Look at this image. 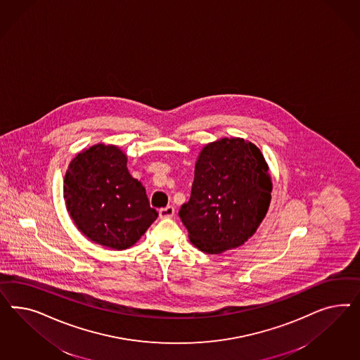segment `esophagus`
Returning a JSON list of instances; mask_svg holds the SVG:
<instances>
[{
	"mask_svg": "<svg viewBox=\"0 0 360 360\" xmlns=\"http://www.w3.org/2000/svg\"><path fill=\"white\" fill-rule=\"evenodd\" d=\"M174 215V207L173 206H166V207L160 210V217L161 218H173Z\"/></svg>",
	"mask_w": 360,
	"mask_h": 360,
	"instance_id": "esophagus-1",
	"label": "esophagus"
}]
</instances>
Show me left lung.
I'll use <instances>...</instances> for the list:
<instances>
[{"mask_svg": "<svg viewBox=\"0 0 360 360\" xmlns=\"http://www.w3.org/2000/svg\"><path fill=\"white\" fill-rule=\"evenodd\" d=\"M272 181L260 149L243 139L203 148L188 202L178 212L190 241L206 253L243 245L265 218Z\"/></svg>", "mask_w": 360, "mask_h": 360, "instance_id": "1", "label": "left lung"}]
</instances>
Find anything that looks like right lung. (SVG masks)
Wrapping results in <instances>:
<instances>
[{"label": "right lung", "mask_w": 360, "mask_h": 360, "mask_svg": "<svg viewBox=\"0 0 360 360\" xmlns=\"http://www.w3.org/2000/svg\"><path fill=\"white\" fill-rule=\"evenodd\" d=\"M67 210L88 239L122 251L141 238L158 217L145 187L127 167V155L113 145L79 153L65 176Z\"/></svg>", "instance_id": "add662e5"}]
</instances>
